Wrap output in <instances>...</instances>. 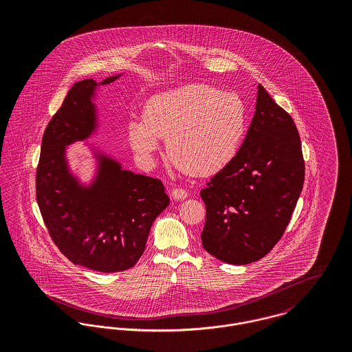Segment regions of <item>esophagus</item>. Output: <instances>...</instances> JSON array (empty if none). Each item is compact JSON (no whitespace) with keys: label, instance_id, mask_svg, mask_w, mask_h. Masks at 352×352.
<instances>
[{"label":"esophagus","instance_id":"obj_1","mask_svg":"<svg viewBox=\"0 0 352 352\" xmlns=\"http://www.w3.org/2000/svg\"><path fill=\"white\" fill-rule=\"evenodd\" d=\"M170 197H172L175 201H184V199L188 197V194H187V191L183 190V188H173V190L170 191Z\"/></svg>","mask_w":352,"mask_h":352}]
</instances>
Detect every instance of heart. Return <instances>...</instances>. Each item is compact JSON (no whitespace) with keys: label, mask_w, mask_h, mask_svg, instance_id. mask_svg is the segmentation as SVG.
Segmentation results:
<instances>
[{"label":"heart","mask_w":352,"mask_h":352,"mask_svg":"<svg viewBox=\"0 0 352 352\" xmlns=\"http://www.w3.org/2000/svg\"><path fill=\"white\" fill-rule=\"evenodd\" d=\"M247 130L244 101L233 92L206 84H187L151 96L144 119L129 123V141L137 157L151 164L160 140L182 169L208 176L237 154Z\"/></svg>","instance_id":"1"}]
</instances>
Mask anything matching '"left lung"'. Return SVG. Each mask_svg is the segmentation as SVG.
I'll list each match as a JSON object with an SVG mask.
<instances>
[{"mask_svg":"<svg viewBox=\"0 0 352 352\" xmlns=\"http://www.w3.org/2000/svg\"><path fill=\"white\" fill-rule=\"evenodd\" d=\"M303 180L294 120L258 85L256 112L240 151L201 191L203 248L229 264L264 257L282 239Z\"/></svg>","mask_w":352,"mask_h":352,"instance_id":"left-lung-1","label":"left lung"}]
</instances>
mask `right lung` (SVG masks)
I'll return each mask as SVG.
<instances>
[{
	"mask_svg": "<svg viewBox=\"0 0 352 352\" xmlns=\"http://www.w3.org/2000/svg\"><path fill=\"white\" fill-rule=\"evenodd\" d=\"M119 77H108L100 85ZM98 85L92 78L76 82L51 118L36 169V201L58 250L73 264L109 274L135 265L169 198L161 180L124 170L102 154L91 186H81L70 173L65 146L95 131L92 98Z\"/></svg>",
	"mask_w": 352,
	"mask_h": 352,
	"instance_id": "right-lung-1",
	"label": "right lung"
}]
</instances>
